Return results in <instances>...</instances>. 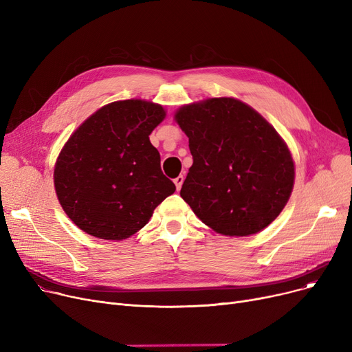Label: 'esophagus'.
Returning a JSON list of instances; mask_svg holds the SVG:
<instances>
[{
	"instance_id": "1",
	"label": "esophagus",
	"mask_w": 352,
	"mask_h": 352,
	"mask_svg": "<svg viewBox=\"0 0 352 352\" xmlns=\"http://www.w3.org/2000/svg\"><path fill=\"white\" fill-rule=\"evenodd\" d=\"M182 182H184V177H182V175H178V177L174 179V184H175V187H177L178 191H179L181 187H182Z\"/></svg>"
}]
</instances>
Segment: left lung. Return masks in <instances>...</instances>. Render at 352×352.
I'll list each match as a JSON object with an SVG mask.
<instances>
[{
  "mask_svg": "<svg viewBox=\"0 0 352 352\" xmlns=\"http://www.w3.org/2000/svg\"><path fill=\"white\" fill-rule=\"evenodd\" d=\"M192 165L181 197L215 232L247 236L280 215L294 187V161L275 128L245 102L208 98L181 107Z\"/></svg>",
  "mask_w": 352,
  "mask_h": 352,
  "instance_id": "1",
  "label": "left lung"
}]
</instances>
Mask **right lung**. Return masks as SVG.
Instances as JSON below:
<instances>
[{
  "label": "right lung",
  "instance_id": "1",
  "mask_svg": "<svg viewBox=\"0 0 352 352\" xmlns=\"http://www.w3.org/2000/svg\"><path fill=\"white\" fill-rule=\"evenodd\" d=\"M165 118L160 104L104 105L68 138L55 162L54 187L68 218L84 232L121 241L140 231L175 191L150 141Z\"/></svg>",
  "mask_w": 352,
  "mask_h": 352
}]
</instances>
